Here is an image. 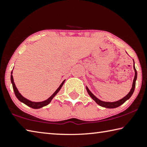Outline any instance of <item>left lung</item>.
I'll return each mask as SVG.
<instances>
[{"instance_id": "8db88e82", "label": "left lung", "mask_w": 147, "mask_h": 147, "mask_svg": "<svg viewBox=\"0 0 147 147\" xmlns=\"http://www.w3.org/2000/svg\"><path fill=\"white\" fill-rule=\"evenodd\" d=\"M134 71H135V76H134V79L133 80L132 88H131L129 93H128L127 96H125L121 99L119 100V101H114V102H106V101H101V100L99 99L98 98H97V97L95 96L90 91V90L88 89V87L86 86V88L87 92H88V94L90 95V96L92 98L96 101L97 104H98L99 106H101L102 107L107 108V109H115V108H117L118 107L121 106V105L124 103L126 101H127L128 99H129L130 98V97L132 96L134 92L135 87H136V79H137V71H136L135 66H134Z\"/></svg>"}]
</instances>
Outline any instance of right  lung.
<instances>
[{"label":"right lung","instance_id":"right-lung-1","mask_svg":"<svg viewBox=\"0 0 147 147\" xmlns=\"http://www.w3.org/2000/svg\"><path fill=\"white\" fill-rule=\"evenodd\" d=\"M12 73H13V71L11 73V84L13 86V90L15 92V96H16L17 98L19 99L20 102H23L24 104L26 105L27 106L32 108V109H40V108L45 107V106H46V105H48L49 103H50L51 100H52V99L56 96L57 94L59 92V90H60L61 88H62V86H63V85L64 81H65V80L63 81V83L61 84V85L59 86V88L56 90V91L54 92V93L51 95V96L49 97L48 99H46L44 101H41V102H33L32 101H30V100L27 99L26 98H25L24 97H23L22 95L19 93V90H18V89L17 88V87H16V86H15V84L14 83L13 78V76H12Z\"/></svg>","mask_w":147,"mask_h":147}]
</instances>
